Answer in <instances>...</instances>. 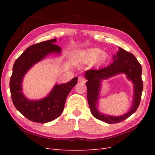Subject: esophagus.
Instances as JSON below:
<instances>
[{"label": "esophagus", "mask_w": 155, "mask_h": 155, "mask_svg": "<svg viewBox=\"0 0 155 155\" xmlns=\"http://www.w3.org/2000/svg\"><path fill=\"white\" fill-rule=\"evenodd\" d=\"M78 82H79V83H86V78H84L83 77H78Z\"/></svg>", "instance_id": "obj_1"}]
</instances>
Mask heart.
Returning a JSON list of instances; mask_svg holds the SVG:
<instances>
[{
  "instance_id": "heart-1",
  "label": "heart",
  "mask_w": 155,
  "mask_h": 155,
  "mask_svg": "<svg viewBox=\"0 0 155 155\" xmlns=\"http://www.w3.org/2000/svg\"><path fill=\"white\" fill-rule=\"evenodd\" d=\"M102 51L100 50V49H93V51H92L90 54H89V57L91 58V59L92 60H96V59L98 58H104L105 55L104 54H102Z\"/></svg>"
}]
</instances>
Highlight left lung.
Instances as JSON below:
<instances>
[{
  "label": "left lung",
  "instance_id": "obj_1",
  "mask_svg": "<svg viewBox=\"0 0 155 155\" xmlns=\"http://www.w3.org/2000/svg\"><path fill=\"white\" fill-rule=\"evenodd\" d=\"M124 73L129 80L134 84V96L132 107L128 113L120 117H113L100 113L96 108L99 99V92L102 80ZM142 67L134 56L124 49L119 48L117 55L113 56V62L104 68L90 69L85 72V78L87 82V100L92 114L98 120L109 124H114L123 121L135 112L140 104L142 95L143 83L141 78Z\"/></svg>",
  "mask_w": 155,
  "mask_h": 155
}]
</instances>
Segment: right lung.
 Segmentation results:
<instances>
[{"label":"right lung","mask_w":155,"mask_h":155,"mask_svg":"<svg viewBox=\"0 0 155 155\" xmlns=\"http://www.w3.org/2000/svg\"><path fill=\"white\" fill-rule=\"evenodd\" d=\"M57 39L31 45L16 59L13 65L10 80V90L12 103L20 113L28 120L45 123L54 120L62 114L68 94L77 83L74 77L67 83L55 84L47 97L38 101L28 100L22 94V82L25 74L35 64L51 53L60 54L61 48L54 42Z\"/></svg>","instance_id":"right-lung-1"}]
</instances>
